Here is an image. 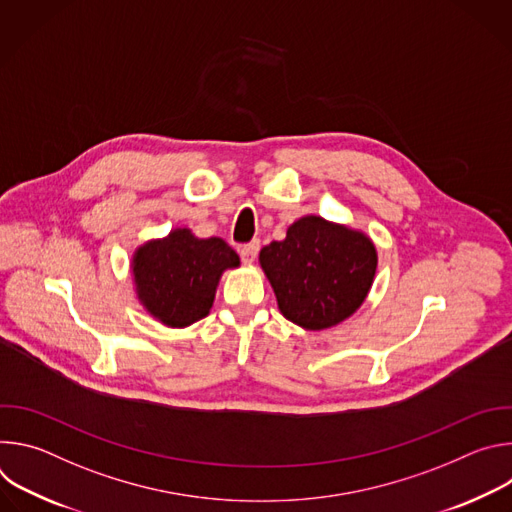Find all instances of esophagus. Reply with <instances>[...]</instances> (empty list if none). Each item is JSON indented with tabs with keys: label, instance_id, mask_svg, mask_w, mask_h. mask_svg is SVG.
<instances>
[{
	"label": "esophagus",
	"instance_id": "34e87169",
	"mask_svg": "<svg viewBox=\"0 0 512 512\" xmlns=\"http://www.w3.org/2000/svg\"><path fill=\"white\" fill-rule=\"evenodd\" d=\"M257 253H259V243H257V241L247 243V245H243V247L239 249V255H241L243 263H253L255 257H257Z\"/></svg>",
	"mask_w": 512,
	"mask_h": 512
}]
</instances>
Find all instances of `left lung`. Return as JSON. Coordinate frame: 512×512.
Instances as JSON below:
<instances>
[{
    "mask_svg": "<svg viewBox=\"0 0 512 512\" xmlns=\"http://www.w3.org/2000/svg\"><path fill=\"white\" fill-rule=\"evenodd\" d=\"M281 314L306 330H324L352 316L377 271L373 241L358 231L304 216L259 253Z\"/></svg>",
    "mask_w": 512,
    "mask_h": 512,
    "instance_id": "left-lung-1",
    "label": "left lung"
}]
</instances>
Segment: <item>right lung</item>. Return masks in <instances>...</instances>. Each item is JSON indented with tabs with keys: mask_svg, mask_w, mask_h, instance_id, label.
<instances>
[{
	"mask_svg": "<svg viewBox=\"0 0 512 512\" xmlns=\"http://www.w3.org/2000/svg\"><path fill=\"white\" fill-rule=\"evenodd\" d=\"M237 265L239 255L223 239H198L176 229L139 247L131 267L145 310L166 326L184 328L208 316L218 279Z\"/></svg>",
	"mask_w": 512,
	"mask_h": 512,
	"instance_id": "obj_1",
	"label": "right lung"
}]
</instances>
